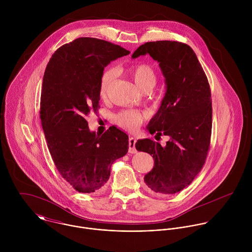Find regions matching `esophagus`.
<instances>
[{"label": "esophagus", "instance_id": "obj_1", "mask_svg": "<svg viewBox=\"0 0 252 252\" xmlns=\"http://www.w3.org/2000/svg\"><path fill=\"white\" fill-rule=\"evenodd\" d=\"M135 144H136V139L130 138L129 139V152L130 153H136L137 152Z\"/></svg>", "mask_w": 252, "mask_h": 252}]
</instances>
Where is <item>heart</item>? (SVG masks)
<instances>
[{
  "mask_svg": "<svg viewBox=\"0 0 252 252\" xmlns=\"http://www.w3.org/2000/svg\"><path fill=\"white\" fill-rule=\"evenodd\" d=\"M128 72L132 76L135 83L137 84V86L142 90H146V89L150 90L156 84V80H157L156 72L150 65L146 63L134 64L128 69ZM115 75H116L115 70L111 68L106 70L102 73L100 78V84H99V93L102 98H106L108 89L115 78ZM145 117H146V114L143 111L134 110V109H125L118 112L115 115L114 120L118 126L130 131H135L141 126Z\"/></svg>",
  "mask_w": 252,
  "mask_h": 252,
  "instance_id": "heart-1",
  "label": "heart"
}]
</instances>
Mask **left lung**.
<instances>
[{
    "mask_svg": "<svg viewBox=\"0 0 252 252\" xmlns=\"http://www.w3.org/2000/svg\"><path fill=\"white\" fill-rule=\"evenodd\" d=\"M145 54L159 63L167 85L147 130L155 137L169 136L170 141L162 146L144 139L136 143V148L154 159L153 169L144 176L148 190L156 195H172L187 187L206 162L213 126L211 88L195 52L186 43L145 42L132 57Z\"/></svg>",
    "mask_w": 252,
    "mask_h": 252,
    "instance_id": "left-lung-1",
    "label": "left lung"
}]
</instances>
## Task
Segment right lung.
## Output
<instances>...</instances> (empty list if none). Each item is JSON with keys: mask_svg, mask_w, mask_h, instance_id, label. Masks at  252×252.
Here are the masks:
<instances>
[{"mask_svg": "<svg viewBox=\"0 0 252 252\" xmlns=\"http://www.w3.org/2000/svg\"><path fill=\"white\" fill-rule=\"evenodd\" d=\"M130 51L95 37H78L51 56L42 80L39 116L52 160L78 192L99 191L111 164L129 148L126 133L112 126L102 136L85 117L100 108L99 84L105 67Z\"/></svg>", "mask_w": 252, "mask_h": 252, "instance_id": "obj_1", "label": "right lung"}]
</instances>
